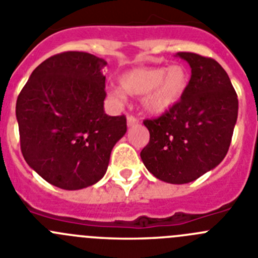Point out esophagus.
<instances>
[{"mask_svg":"<svg viewBox=\"0 0 258 258\" xmlns=\"http://www.w3.org/2000/svg\"><path fill=\"white\" fill-rule=\"evenodd\" d=\"M126 124L127 126H134V125L138 124V120H137L134 116H131V115H127L126 117Z\"/></svg>","mask_w":258,"mask_h":258,"instance_id":"obj_1","label":"esophagus"}]
</instances>
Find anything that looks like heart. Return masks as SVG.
<instances>
[{
    "label": "heart",
    "instance_id": "obj_1",
    "mask_svg": "<svg viewBox=\"0 0 258 258\" xmlns=\"http://www.w3.org/2000/svg\"><path fill=\"white\" fill-rule=\"evenodd\" d=\"M120 88H111L109 98L121 102L125 94L142 95L141 106L150 115L159 116L170 111L187 90V70L181 64L169 67L136 68L120 76Z\"/></svg>",
    "mask_w": 258,
    "mask_h": 258
}]
</instances>
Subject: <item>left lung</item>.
<instances>
[{"mask_svg":"<svg viewBox=\"0 0 258 258\" xmlns=\"http://www.w3.org/2000/svg\"><path fill=\"white\" fill-rule=\"evenodd\" d=\"M175 56L190 64L187 90L170 111L143 121L150 142L141 159L157 179L183 184L214 169L226 156L238 118V95L214 59L194 52Z\"/></svg>","mask_w":258,"mask_h":258,"instance_id":"1","label":"left lung"}]
</instances>
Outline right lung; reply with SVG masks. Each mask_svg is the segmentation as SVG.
<instances>
[{
    "label": "right lung",
    "instance_id": "right-lung-1",
    "mask_svg": "<svg viewBox=\"0 0 258 258\" xmlns=\"http://www.w3.org/2000/svg\"><path fill=\"white\" fill-rule=\"evenodd\" d=\"M106 64L89 52L56 54L32 72L18 97L24 160L63 190L101 181L113 146L126 133L124 115L104 112Z\"/></svg>",
    "mask_w": 258,
    "mask_h": 258
}]
</instances>
